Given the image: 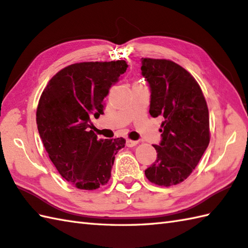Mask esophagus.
<instances>
[{"label": "esophagus", "instance_id": "1", "mask_svg": "<svg viewBox=\"0 0 248 248\" xmlns=\"http://www.w3.org/2000/svg\"><path fill=\"white\" fill-rule=\"evenodd\" d=\"M138 143H139L138 140H127V142H125L128 147H133L135 145H138Z\"/></svg>", "mask_w": 248, "mask_h": 248}]
</instances>
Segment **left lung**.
I'll use <instances>...</instances> for the list:
<instances>
[{
  "instance_id": "8db88e82",
  "label": "left lung",
  "mask_w": 248,
  "mask_h": 248,
  "mask_svg": "<svg viewBox=\"0 0 248 248\" xmlns=\"http://www.w3.org/2000/svg\"><path fill=\"white\" fill-rule=\"evenodd\" d=\"M142 75L150 88L152 117L163 118L157 159L145 175L159 186L182 183L198 166L210 143L204 95L191 74L175 62L142 58Z\"/></svg>"
}]
</instances>
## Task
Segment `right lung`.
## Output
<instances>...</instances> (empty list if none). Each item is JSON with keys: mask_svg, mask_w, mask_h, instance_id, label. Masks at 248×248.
<instances>
[{"mask_svg": "<svg viewBox=\"0 0 248 248\" xmlns=\"http://www.w3.org/2000/svg\"><path fill=\"white\" fill-rule=\"evenodd\" d=\"M127 67L124 60L75 63L58 72L41 95L36 124L44 147L60 175L78 189L108 184L115 155L124 147V139L98 140L90 129Z\"/></svg>", "mask_w": 248, "mask_h": 248, "instance_id": "1", "label": "right lung"}]
</instances>
